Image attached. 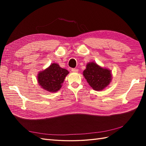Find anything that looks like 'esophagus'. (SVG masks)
I'll return each mask as SVG.
<instances>
[{"label":"esophagus","mask_w":146,"mask_h":146,"mask_svg":"<svg viewBox=\"0 0 146 146\" xmlns=\"http://www.w3.org/2000/svg\"><path fill=\"white\" fill-rule=\"evenodd\" d=\"M71 70L74 72H78V69H76V68H72L71 69Z\"/></svg>","instance_id":"34e87169"}]
</instances>
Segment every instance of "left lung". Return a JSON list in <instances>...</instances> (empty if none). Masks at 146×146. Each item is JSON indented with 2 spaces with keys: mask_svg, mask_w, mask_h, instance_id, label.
Returning <instances> with one entry per match:
<instances>
[{
  "mask_svg": "<svg viewBox=\"0 0 146 146\" xmlns=\"http://www.w3.org/2000/svg\"><path fill=\"white\" fill-rule=\"evenodd\" d=\"M87 82L96 91H101L111 81V70L100 67L96 63H89L83 72Z\"/></svg>",
  "mask_w": 146,
  "mask_h": 146,
  "instance_id": "1",
  "label": "left lung"
}]
</instances>
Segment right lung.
Returning <instances> with one entry per match:
<instances>
[{
  "mask_svg": "<svg viewBox=\"0 0 146 146\" xmlns=\"http://www.w3.org/2000/svg\"><path fill=\"white\" fill-rule=\"evenodd\" d=\"M68 74V70L61 68L58 64L52 63L43 71L39 72L38 82L44 90L55 92L60 90Z\"/></svg>",
  "mask_w": 146,
  "mask_h": 146,
  "instance_id": "1",
  "label": "right lung"
}]
</instances>
